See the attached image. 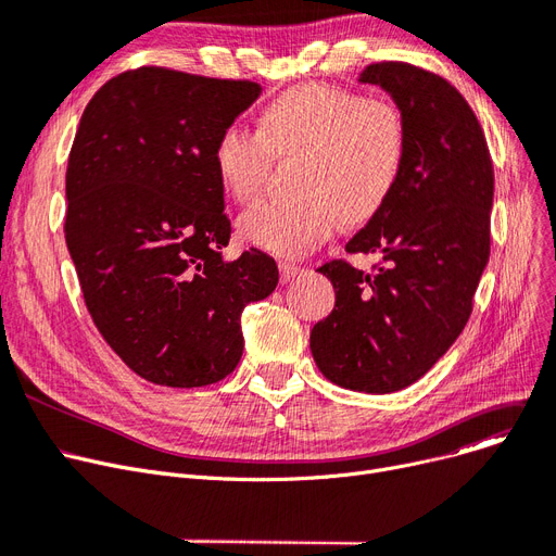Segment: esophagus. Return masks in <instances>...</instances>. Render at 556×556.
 <instances>
[{
  "mask_svg": "<svg viewBox=\"0 0 556 556\" xmlns=\"http://www.w3.org/2000/svg\"><path fill=\"white\" fill-rule=\"evenodd\" d=\"M279 273H281V281L288 283V281L295 279V277L302 273V268H300V265H295V263L281 261V263H279Z\"/></svg>",
  "mask_w": 556,
  "mask_h": 556,
  "instance_id": "1",
  "label": "esophagus"
}]
</instances>
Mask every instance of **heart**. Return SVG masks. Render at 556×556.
Wrapping results in <instances>:
<instances>
[{
    "label": "heart",
    "mask_w": 556,
    "mask_h": 556,
    "mask_svg": "<svg viewBox=\"0 0 556 556\" xmlns=\"http://www.w3.org/2000/svg\"><path fill=\"white\" fill-rule=\"evenodd\" d=\"M406 134L383 102L331 84L288 88L261 113V131L229 123L213 142V170L229 198L245 202L268 173L270 152H300L298 195L263 200L240 215V238L275 256L316 250L341 218L375 215L400 179Z\"/></svg>",
    "instance_id": "obj_1"
}]
</instances>
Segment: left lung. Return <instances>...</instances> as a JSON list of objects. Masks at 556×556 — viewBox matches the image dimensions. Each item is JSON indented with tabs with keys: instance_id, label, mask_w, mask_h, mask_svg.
Returning <instances> with one entry per match:
<instances>
[{
	"instance_id": "left-lung-1",
	"label": "left lung",
	"mask_w": 556,
	"mask_h": 556,
	"mask_svg": "<svg viewBox=\"0 0 556 556\" xmlns=\"http://www.w3.org/2000/svg\"><path fill=\"white\" fill-rule=\"evenodd\" d=\"M361 84L391 94L406 134L400 179L350 254L329 261L333 311L311 329V354L333 383L395 393L418 381L464 331L491 254L493 163L479 119L452 84L408 63H372Z\"/></svg>"
}]
</instances>
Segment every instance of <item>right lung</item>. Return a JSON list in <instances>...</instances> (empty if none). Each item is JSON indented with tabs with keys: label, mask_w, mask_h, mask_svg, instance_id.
Returning <instances> with one entry per match:
<instances>
[{
	"label": "right lung",
	"mask_w": 556,
	"mask_h": 556,
	"mask_svg": "<svg viewBox=\"0 0 556 556\" xmlns=\"http://www.w3.org/2000/svg\"><path fill=\"white\" fill-rule=\"evenodd\" d=\"M261 94L254 81L138 67L92 94L65 175V243L86 306L125 364L159 386L225 379L240 313L279 281L273 256H223L231 223L213 142Z\"/></svg>",
	"instance_id": "add662e5"
}]
</instances>
